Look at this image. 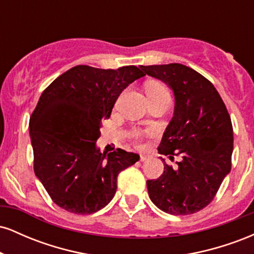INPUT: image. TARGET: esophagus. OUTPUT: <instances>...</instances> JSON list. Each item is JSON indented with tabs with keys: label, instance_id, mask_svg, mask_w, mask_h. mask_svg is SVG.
Masks as SVG:
<instances>
[{
	"label": "esophagus",
	"instance_id": "obj_1",
	"mask_svg": "<svg viewBox=\"0 0 254 254\" xmlns=\"http://www.w3.org/2000/svg\"><path fill=\"white\" fill-rule=\"evenodd\" d=\"M147 159H148V156L144 155V154H141V155H139V160H141L142 162L145 161V160H147Z\"/></svg>",
	"mask_w": 254,
	"mask_h": 254
}]
</instances>
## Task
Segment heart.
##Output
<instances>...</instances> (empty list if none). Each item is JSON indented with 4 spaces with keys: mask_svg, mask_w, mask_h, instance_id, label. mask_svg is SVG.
Returning a JSON list of instances; mask_svg holds the SVG:
<instances>
[{
    "mask_svg": "<svg viewBox=\"0 0 254 254\" xmlns=\"http://www.w3.org/2000/svg\"><path fill=\"white\" fill-rule=\"evenodd\" d=\"M145 92H147V95L148 98H156V97H160V95H168L170 93H168V90L166 87L164 86L162 83H159V82H149L145 86ZM150 131H138V130H135L131 132V137L132 138H135L138 141V139H141L142 137L144 135H150Z\"/></svg>",
    "mask_w": 254,
    "mask_h": 254,
    "instance_id": "1",
    "label": "heart"
}]
</instances>
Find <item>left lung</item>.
Listing matches in <instances>:
<instances>
[{"label":"left lung","instance_id":"8db88e82","mask_svg":"<svg viewBox=\"0 0 254 254\" xmlns=\"http://www.w3.org/2000/svg\"><path fill=\"white\" fill-rule=\"evenodd\" d=\"M139 68L173 89L174 115L157 150L182 156L177 168L165 164L161 177L147 180L148 193L167 214H194L214 199L232 168L230 116L214 84L193 69L179 63Z\"/></svg>","mask_w":254,"mask_h":254}]
</instances>
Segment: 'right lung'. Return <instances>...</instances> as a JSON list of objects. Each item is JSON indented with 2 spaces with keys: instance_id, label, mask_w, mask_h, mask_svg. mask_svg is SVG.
<instances>
[{
  "instance_id": "1",
  "label": "right lung",
  "mask_w": 254,
  "mask_h": 254,
  "mask_svg": "<svg viewBox=\"0 0 254 254\" xmlns=\"http://www.w3.org/2000/svg\"><path fill=\"white\" fill-rule=\"evenodd\" d=\"M142 76L135 65H76L40 95L30 118L34 173L64 210L88 215L103 209L115 197L118 174L139 160L121 148L101 154L95 143L119 94Z\"/></svg>"
}]
</instances>
